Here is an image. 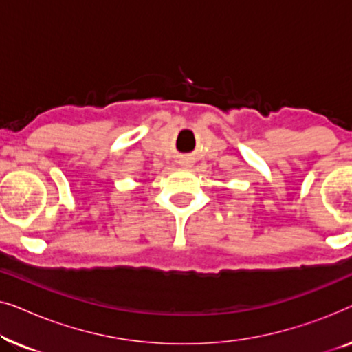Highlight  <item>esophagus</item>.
Masks as SVG:
<instances>
[{"mask_svg":"<svg viewBox=\"0 0 352 352\" xmlns=\"http://www.w3.org/2000/svg\"><path fill=\"white\" fill-rule=\"evenodd\" d=\"M179 163H181V166H184V168H189V165H190L189 160H181Z\"/></svg>","mask_w":352,"mask_h":352,"instance_id":"obj_1","label":"esophagus"}]
</instances>
